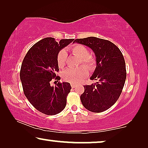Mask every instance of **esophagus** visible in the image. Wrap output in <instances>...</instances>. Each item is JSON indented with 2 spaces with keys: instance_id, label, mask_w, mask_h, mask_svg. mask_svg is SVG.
<instances>
[{
  "instance_id": "1",
  "label": "esophagus",
  "mask_w": 148,
  "mask_h": 148,
  "mask_svg": "<svg viewBox=\"0 0 148 148\" xmlns=\"http://www.w3.org/2000/svg\"><path fill=\"white\" fill-rule=\"evenodd\" d=\"M76 87V85L74 84H71V88H75Z\"/></svg>"
}]
</instances>
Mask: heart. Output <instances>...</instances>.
I'll return each instance as SVG.
<instances>
[{"instance_id":"1","label":"heart","mask_w":148,"mask_h":148,"mask_svg":"<svg viewBox=\"0 0 148 148\" xmlns=\"http://www.w3.org/2000/svg\"><path fill=\"white\" fill-rule=\"evenodd\" d=\"M71 52L75 55L81 58V62L84 66H81L77 69H66L62 73V77L65 82L77 84L82 82L88 75V69L92 71L96 66V59L90 56V51L86 46L81 44H75L70 48ZM66 60V54L64 50L58 52L56 60L58 66L60 68L64 67Z\"/></svg>"}]
</instances>
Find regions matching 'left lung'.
<instances>
[{"label": "left lung", "instance_id": "1", "mask_svg": "<svg viewBox=\"0 0 148 148\" xmlns=\"http://www.w3.org/2000/svg\"><path fill=\"white\" fill-rule=\"evenodd\" d=\"M73 42L88 46L96 56V67L90 79L98 82L84 86L80 96L82 104L93 112L108 110L119 99L126 79L122 52L111 42L96 37L76 39Z\"/></svg>", "mask_w": 148, "mask_h": 148}]
</instances>
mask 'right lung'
I'll use <instances>...</instances> for the list:
<instances>
[{"instance_id": "add662e5", "label": "right lung", "mask_w": 148, "mask_h": 148, "mask_svg": "<svg viewBox=\"0 0 148 148\" xmlns=\"http://www.w3.org/2000/svg\"><path fill=\"white\" fill-rule=\"evenodd\" d=\"M73 40L44 38L30 48L22 62L20 79L24 94L34 108L45 114H56L66 106L70 84L58 82L51 86L50 81L55 77L60 79L56 75L59 71L56 58L60 50Z\"/></svg>"}]
</instances>
